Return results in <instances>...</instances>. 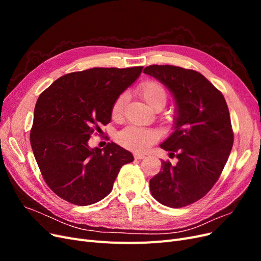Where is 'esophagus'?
<instances>
[{
	"mask_svg": "<svg viewBox=\"0 0 261 261\" xmlns=\"http://www.w3.org/2000/svg\"><path fill=\"white\" fill-rule=\"evenodd\" d=\"M134 158H135L136 160H141V159H144L145 155L140 154V153H135V154H134Z\"/></svg>",
	"mask_w": 261,
	"mask_h": 261,
	"instance_id": "obj_1",
	"label": "esophagus"
}]
</instances>
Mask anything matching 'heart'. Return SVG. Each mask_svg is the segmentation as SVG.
Masks as SVG:
<instances>
[{"instance_id": "obj_1", "label": "heart", "mask_w": 261, "mask_h": 261, "mask_svg": "<svg viewBox=\"0 0 261 261\" xmlns=\"http://www.w3.org/2000/svg\"><path fill=\"white\" fill-rule=\"evenodd\" d=\"M138 92L147 103L151 108H163L168 99V93L164 87L153 81L144 82L138 87ZM127 94L122 93L116 98L112 106V115L120 116L123 112ZM158 138V133L139 126H128L117 134V140L125 148L133 151L141 152L151 145Z\"/></svg>"}]
</instances>
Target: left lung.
Wrapping results in <instances>:
<instances>
[{
  "label": "left lung",
  "instance_id": "left-lung-1",
  "mask_svg": "<svg viewBox=\"0 0 261 261\" xmlns=\"http://www.w3.org/2000/svg\"><path fill=\"white\" fill-rule=\"evenodd\" d=\"M144 73L168 87L176 105L174 130L160 147L177 163L162 161L150 192L164 206L185 207L207 195L224 169L234 141L230 112L223 94L196 70L150 65Z\"/></svg>",
  "mask_w": 261,
  "mask_h": 261
}]
</instances>
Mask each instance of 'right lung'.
I'll use <instances>...</instances> for the list:
<instances>
[{
  "mask_svg": "<svg viewBox=\"0 0 261 261\" xmlns=\"http://www.w3.org/2000/svg\"><path fill=\"white\" fill-rule=\"evenodd\" d=\"M143 66L94 67L66 74L39 96L30 144L51 191L77 206L103 199L133 154L114 143L103 149L88 140L99 124L111 122L116 98L139 77Z\"/></svg>",
  "mask_w": 261,
  "mask_h": 261,
  "instance_id": "add662e5",
  "label": "right lung"
}]
</instances>
